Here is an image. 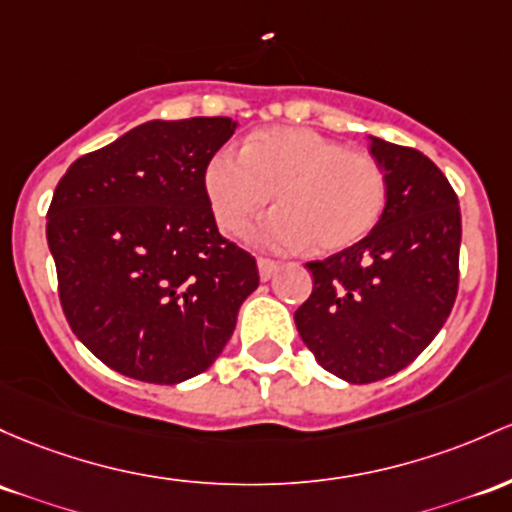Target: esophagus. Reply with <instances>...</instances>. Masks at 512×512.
I'll return each instance as SVG.
<instances>
[{"label": "esophagus", "instance_id": "esophagus-1", "mask_svg": "<svg viewBox=\"0 0 512 512\" xmlns=\"http://www.w3.org/2000/svg\"><path fill=\"white\" fill-rule=\"evenodd\" d=\"M257 269H260L262 282H267V279H272L274 272L279 269V262L269 260V257H257Z\"/></svg>", "mask_w": 512, "mask_h": 512}]
</instances>
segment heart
<instances>
[{"instance_id":"b5f03b06","label":"heart","mask_w":512,"mask_h":512,"mask_svg":"<svg viewBox=\"0 0 512 512\" xmlns=\"http://www.w3.org/2000/svg\"><path fill=\"white\" fill-rule=\"evenodd\" d=\"M204 187L226 233H243L274 192L282 209L257 228V238L279 247L316 243L323 252L367 238L389 201L379 160L308 128H269L252 133L243 153L218 150L206 165Z\"/></svg>"}]
</instances>
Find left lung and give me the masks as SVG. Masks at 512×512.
Segmentation results:
<instances>
[{"mask_svg": "<svg viewBox=\"0 0 512 512\" xmlns=\"http://www.w3.org/2000/svg\"><path fill=\"white\" fill-rule=\"evenodd\" d=\"M389 201L367 238L306 262L313 291L294 313L316 362L350 384L401 372L440 333L457 299L462 213L420 150L369 136Z\"/></svg>", "mask_w": 512, "mask_h": 512, "instance_id": "left-lung-1", "label": "left lung"}]
</instances>
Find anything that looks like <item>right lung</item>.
Returning a JSON list of instances; mask_svg holds the SVG:
<instances>
[{
    "instance_id": "add662e5",
    "label": "right lung",
    "mask_w": 512,
    "mask_h": 512,
    "mask_svg": "<svg viewBox=\"0 0 512 512\" xmlns=\"http://www.w3.org/2000/svg\"><path fill=\"white\" fill-rule=\"evenodd\" d=\"M238 123L148 121L72 162L48 209L67 323L106 367L148 384L206 372L260 284L216 228L204 172Z\"/></svg>"
}]
</instances>
